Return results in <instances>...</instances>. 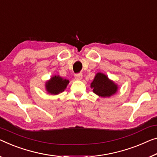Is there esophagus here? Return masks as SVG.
<instances>
[{
	"mask_svg": "<svg viewBox=\"0 0 157 157\" xmlns=\"http://www.w3.org/2000/svg\"><path fill=\"white\" fill-rule=\"evenodd\" d=\"M75 78L76 79H78V80H81L82 79V75L81 73H79V74H75Z\"/></svg>",
	"mask_w": 157,
	"mask_h": 157,
	"instance_id": "1",
	"label": "esophagus"
}]
</instances>
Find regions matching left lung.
<instances>
[{
    "label": "left lung",
    "mask_w": 157,
    "mask_h": 157,
    "mask_svg": "<svg viewBox=\"0 0 157 157\" xmlns=\"http://www.w3.org/2000/svg\"><path fill=\"white\" fill-rule=\"evenodd\" d=\"M90 86L94 93L103 98L111 97L118 90V85L102 72H97L95 75Z\"/></svg>",
    "instance_id": "1"
}]
</instances>
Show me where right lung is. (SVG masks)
I'll return each mask as SVG.
<instances>
[{
    "label": "right lung",
    "instance_id": "right-lung-1",
    "mask_svg": "<svg viewBox=\"0 0 157 157\" xmlns=\"http://www.w3.org/2000/svg\"><path fill=\"white\" fill-rule=\"evenodd\" d=\"M69 80L59 75H53L45 83L46 91L51 95H57L62 93L69 84Z\"/></svg>",
    "mask_w": 157,
    "mask_h": 157
}]
</instances>
